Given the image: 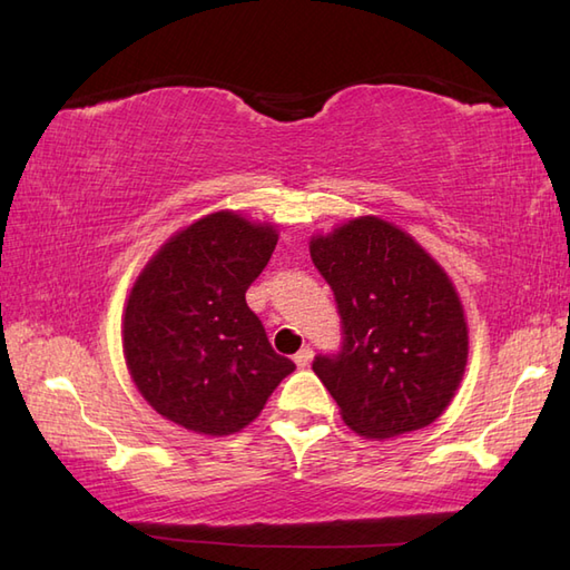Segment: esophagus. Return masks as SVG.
Listing matches in <instances>:
<instances>
[{"label":"esophagus","instance_id":"34e87169","mask_svg":"<svg viewBox=\"0 0 570 570\" xmlns=\"http://www.w3.org/2000/svg\"><path fill=\"white\" fill-rule=\"evenodd\" d=\"M311 360H313V350H311V347H303V350L294 356V362H296V366H298V368L308 366V364H311Z\"/></svg>","mask_w":570,"mask_h":570}]
</instances>
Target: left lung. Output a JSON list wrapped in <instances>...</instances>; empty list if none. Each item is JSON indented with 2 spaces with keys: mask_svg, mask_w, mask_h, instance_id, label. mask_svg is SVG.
Instances as JSON below:
<instances>
[{
  "mask_svg": "<svg viewBox=\"0 0 570 570\" xmlns=\"http://www.w3.org/2000/svg\"><path fill=\"white\" fill-rule=\"evenodd\" d=\"M311 257L335 291L345 333L340 354H317L313 372L345 425L368 440L432 425L469 360L464 306L446 272L379 216L313 235Z\"/></svg>",
  "mask_w": 570,
  "mask_h": 570,
  "instance_id": "obj_1",
  "label": "left lung"
}]
</instances>
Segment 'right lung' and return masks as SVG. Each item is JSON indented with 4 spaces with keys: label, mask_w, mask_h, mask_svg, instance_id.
Listing matches in <instances>:
<instances>
[{
    "label": "right lung",
    "mask_w": 570,
    "mask_h": 570,
    "mask_svg": "<svg viewBox=\"0 0 570 570\" xmlns=\"http://www.w3.org/2000/svg\"><path fill=\"white\" fill-rule=\"evenodd\" d=\"M276 240V225L216 210L171 235L138 274L124 308V356L165 420L235 434L296 368L272 350L245 301Z\"/></svg>",
    "instance_id": "obj_1"
}]
</instances>
